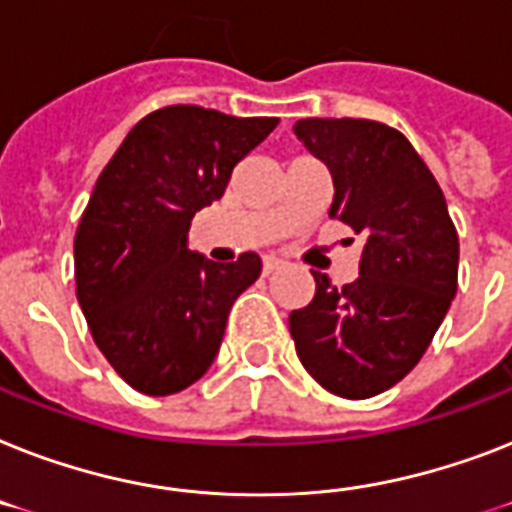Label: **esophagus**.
<instances>
[{"label":"esophagus","instance_id":"obj_1","mask_svg":"<svg viewBox=\"0 0 512 512\" xmlns=\"http://www.w3.org/2000/svg\"><path fill=\"white\" fill-rule=\"evenodd\" d=\"M278 268H281V260H278V257H270V255L263 257V276H270V273Z\"/></svg>","mask_w":512,"mask_h":512}]
</instances>
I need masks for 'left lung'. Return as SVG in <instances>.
<instances>
[{
	"instance_id": "left-lung-1",
	"label": "left lung",
	"mask_w": 512,
	"mask_h": 512,
	"mask_svg": "<svg viewBox=\"0 0 512 512\" xmlns=\"http://www.w3.org/2000/svg\"><path fill=\"white\" fill-rule=\"evenodd\" d=\"M294 134L334 178L328 215L363 236L360 276L292 310L305 371L344 400H368L413 371L458 292V231L434 173L397 128L365 118H305ZM352 242V239H350Z\"/></svg>"
}]
</instances>
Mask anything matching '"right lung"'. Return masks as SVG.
Returning a JSON list of instances; mask_svg holds the SVG:
<instances>
[{
    "mask_svg": "<svg viewBox=\"0 0 512 512\" xmlns=\"http://www.w3.org/2000/svg\"><path fill=\"white\" fill-rule=\"evenodd\" d=\"M276 126L278 118L162 107L99 173L73 244L76 297L107 363L136 392L165 397L205 376L231 305L260 276L255 252L210 263L186 249V234Z\"/></svg>",
    "mask_w": 512,
    "mask_h": 512,
    "instance_id": "right-lung-1",
    "label": "right lung"
}]
</instances>
